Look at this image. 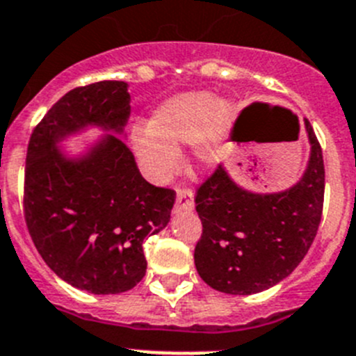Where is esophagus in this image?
I'll use <instances>...</instances> for the list:
<instances>
[{
  "mask_svg": "<svg viewBox=\"0 0 356 356\" xmlns=\"http://www.w3.org/2000/svg\"><path fill=\"white\" fill-rule=\"evenodd\" d=\"M193 191L189 188H179L177 189V200H175V212H188L193 211Z\"/></svg>",
  "mask_w": 356,
  "mask_h": 356,
  "instance_id": "34e87169",
  "label": "esophagus"
}]
</instances>
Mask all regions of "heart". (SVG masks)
<instances>
[{
	"mask_svg": "<svg viewBox=\"0 0 356 356\" xmlns=\"http://www.w3.org/2000/svg\"><path fill=\"white\" fill-rule=\"evenodd\" d=\"M234 121L235 108L228 99H212L207 91L182 92L152 112L147 128L133 129V151L151 181L165 182L177 170L181 149L189 144L198 165L218 161Z\"/></svg>",
	"mask_w": 356,
	"mask_h": 356,
	"instance_id": "1",
	"label": "heart"
}]
</instances>
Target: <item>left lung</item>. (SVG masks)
Segmentation results:
<instances>
[{"instance_id": "left-lung-1", "label": "left lung", "mask_w": 356, "mask_h": 356, "mask_svg": "<svg viewBox=\"0 0 356 356\" xmlns=\"http://www.w3.org/2000/svg\"><path fill=\"white\" fill-rule=\"evenodd\" d=\"M311 156L297 184L277 193H253L227 168L198 188L202 237L195 265L211 288L230 295L268 290L291 274L316 237L323 212L325 167L313 126L304 119Z\"/></svg>"}]
</instances>
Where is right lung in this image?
<instances>
[{"label":"right lung","mask_w":356,"mask_h":356,"mask_svg":"<svg viewBox=\"0 0 356 356\" xmlns=\"http://www.w3.org/2000/svg\"><path fill=\"white\" fill-rule=\"evenodd\" d=\"M128 84L102 81L66 92L31 133L24 218L43 261L79 290L114 295L145 275L144 238L170 221L175 191L149 184L126 142ZM96 125L106 136L70 159L58 142Z\"/></svg>","instance_id":"1"}]
</instances>
